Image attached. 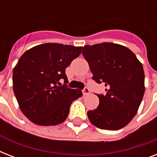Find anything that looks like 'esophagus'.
<instances>
[{"mask_svg":"<svg viewBox=\"0 0 157 157\" xmlns=\"http://www.w3.org/2000/svg\"><path fill=\"white\" fill-rule=\"evenodd\" d=\"M82 93H83L84 95H87V94L90 93V89L88 87H85L83 90H82Z\"/></svg>","mask_w":157,"mask_h":157,"instance_id":"1","label":"esophagus"}]
</instances>
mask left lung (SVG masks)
I'll list each match as a JSON object with an SVG mask.
<instances>
[{
  "instance_id": "8db88e82",
  "label": "left lung",
  "mask_w": 157,
  "mask_h": 157,
  "mask_svg": "<svg viewBox=\"0 0 157 157\" xmlns=\"http://www.w3.org/2000/svg\"><path fill=\"white\" fill-rule=\"evenodd\" d=\"M82 54L92 79L107 87L106 94H97L98 107L87 112L90 121L102 129H121L136 115L144 97L143 65L129 49L114 43L85 45Z\"/></svg>"
}]
</instances>
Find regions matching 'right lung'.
I'll use <instances>...</instances> for the list:
<instances>
[{"mask_svg": "<svg viewBox=\"0 0 157 157\" xmlns=\"http://www.w3.org/2000/svg\"><path fill=\"white\" fill-rule=\"evenodd\" d=\"M82 47L46 43L27 50L13 71V89L21 111L39 125H56L68 116L70 106L82 96L68 88L67 67L81 54ZM63 79V86L59 82Z\"/></svg>", "mask_w": 157, "mask_h": 157, "instance_id": "add662e5", "label": "right lung"}]
</instances>
